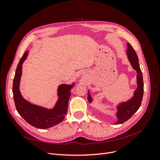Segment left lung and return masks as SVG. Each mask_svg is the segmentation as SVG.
<instances>
[{
  "instance_id": "8db88e82",
  "label": "left lung",
  "mask_w": 160,
  "mask_h": 160,
  "mask_svg": "<svg viewBox=\"0 0 160 160\" xmlns=\"http://www.w3.org/2000/svg\"><path fill=\"white\" fill-rule=\"evenodd\" d=\"M127 55L131 65L133 69L137 71V84L138 88L134 91L133 96L126 102H123L118 105V112L116 116L118 118V122L115 124H122L132 118V116L138 110L142 104L143 95V75L141 69L139 68V59L136 52L133 49L132 46L128 43ZM88 101L89 103L92 102L91 96L88 93Z\"/></svg>"
}]
</instances>
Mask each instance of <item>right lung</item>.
<instances>
[{"label": "right lung", "mask_w": 160, "mask_h": 160, "mask_svg": "<svg viewBox=\"0 0 160 160\" xmlns=\"http://www.w3.org/2000/svg\"><path fill=\"white\" fill-rule=\"evenodd\" d=\"M27 55L28 51H26L18 62L13 79L12 93L15 107L21 117L32 126L39 129L49 128L61 123L64 119L71 96L70 91L74 86V83L62 84L58 87L57 95L59 99L52 109H47L28 102L22 98L19 90L22 75V65Z\"/></svg>", "instance_id": "right-lung-1"}]
</instances>
